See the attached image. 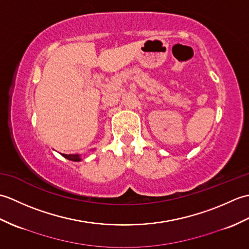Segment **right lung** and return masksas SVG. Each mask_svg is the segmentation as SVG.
Segmentation results:
<instances>
[{
    "instance_id": "1",
    "label": "right lung",
    "mask_w": 249,
    "mask_h": 249,
    "mask_svg": "<svg viewBox=\"0 0 249 249\" xmlns=\"http://www.w3.org/2000/svg\"><path fill=\"white\" fill-rule=\"evenodd\" d=\"M62 156L67 158V160H71V161H80V160H82V158H81L80 154H70V155L62 154Z\"/></svg>"
}]
</instances>
